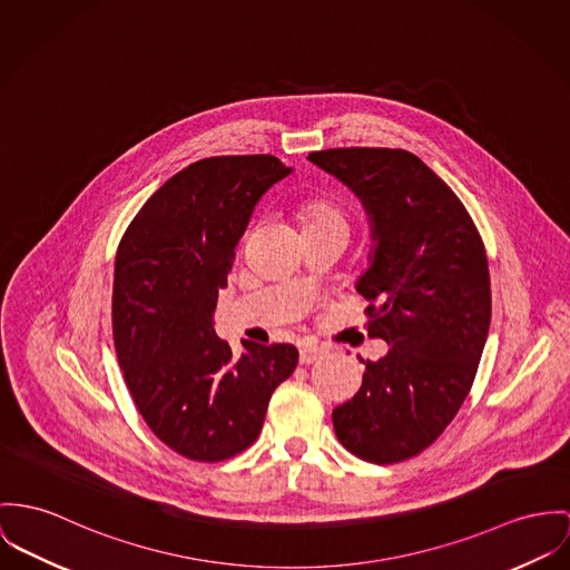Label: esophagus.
Wrapping results in <instances>:
<instances>
[{
  "label": "esophagus",
  "mask_w": 570,
  "mask_h": 570,
  "mask_svg": "<svg viewBox=\"0 0 570 570\" xmlns=\"http://www.w3.org/2000/svg\"><path fill=\"white\" fill-rule=\"evenodd\" d=\"M323 355H325V350H321V347H316V345L304 343V345L299 347V362H302V364H314V362H318Z\"/></svg>",
  "instance_id": "1"
}]
</instances>
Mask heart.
Here are the masks:
<instances>
[{
	"mask_svg": "<svg viewBox=\"0 0 570 570\" xmlns=\"http://www.w3.org/2000/svg\"><path fill=\"white\" fill-rule=\"evenodd\" d=\"M304 227H343L347 229V215L330 199H307L302 204Z\"/></svg>",
	"mask_w": 570,
	"mask_h": 570,
	"instance_id": "b5f03b06",
	"label": "heart"
}]
</instances>
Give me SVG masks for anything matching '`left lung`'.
<instances>
[{
  "label": "left lung",
  "mask_w": 570,
  "mask_h": 570,
  "mask_svg": "<svg viewBox=\"0 0 570 570\" xmlns=\"http://www.w3.org/2000/svg\"><path fill=\"white\" fill-rule=\"evenodd\" d=\"M307 160L364 206L373 247L355 291L371 304L368 336L391 347L362 360V386L334 407V430L366 462H401L439 439L473 386L492 309L482 236L410 151L347 147Z\"/></svg>",
  "instance_id": "1"
}]
</instances>
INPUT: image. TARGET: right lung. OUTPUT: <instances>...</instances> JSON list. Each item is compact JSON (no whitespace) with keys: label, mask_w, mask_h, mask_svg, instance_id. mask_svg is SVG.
Masks as SVG:
<instances>
[{"label":"right lung","mask_w":570,"mask_h":570,"mask_svg":"<svg viewBox=\"0 0 570 570\" xmlns=\"http://www.w3.org/2000/svg\"><path fill=\"white\" fill-rule=\"evenodd\" d=\"M293 174L275 156L204 158L138 210L115 261L112 334L131 399L179 455L219 462L263 430L273 391L293 375V345L215 332L220 288L264 193Z\"/></svg>","instance_id":"obj_1"}]
</instances>
